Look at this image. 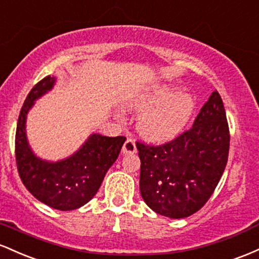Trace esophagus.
I'll list each match as a JSON object with an SVG mask.
<instances>
[{"label": "esophagus", "mask_w": 259, "mask_h": 259, "mask_svg": "<svg viewBox=\"0 0 259 259\" xmlns=\"http://www.w3.org/2000/svg\"><path fill=\"white\" fill-rule=\"evenodd\" d=\"M122 152H123V154H133L137 152V147H136L135 141L131 138H127L123 147H122Z\"/></svg>", "instance_id": "esophagus-1"}]
</instances>
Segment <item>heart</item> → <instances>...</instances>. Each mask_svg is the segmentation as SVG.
<instances>
[{
	"mask_svg": "<svg viewBox=\"0 0 259 259\" xmlns=\"http://www.w3.org/2000/svg\"><path fill=\"white\" fill-rule=\"evenodd\" d=\"M179 87L159 83L136 99L132 107L143 111L138 118V131L152 142H167L186 128L196 103L192 95L179 93Z\"/></svg>",
	"mask_w": 259,
	"mask_h": 259,
	"instance_id": "b5f03b06",
	"label": "heart"
}]
</instances>
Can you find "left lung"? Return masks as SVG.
Masks as SVG:
<instances>
[{
    "mask_svg": "<svg viewBox=\"0 0 259 259\" xmlns=\"http://www.w3.org/2000/svg\"><path fill=\"white\" fill-rule=\"evenodd\" d=\"M230 132L222 97L211 93L193 126L161 145L137 142L139 190L160 215L181 219L198 211L222 179L229 156Z\"/></svg>",
    "mask_w": 259,
    "mask_h": 259,
    "instance_id": "8db88e82",
    "label": "left lung"
}]
</instances>
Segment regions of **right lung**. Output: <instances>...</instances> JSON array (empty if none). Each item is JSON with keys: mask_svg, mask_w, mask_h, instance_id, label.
Instances as JSON below:
<instances>
[{"mask_svg": "<svg viewBox=\"0 0 259 259\" xmlns=\"http://www.w3.org/2000/svg\"><path fill=\"white\" fill-rule=\"evenodd\" d=\"M55 80L48 75L36 83L23 104L16 131V162L23 185L37 200L59 210H73L97 194L126 137L94 133L69 158L56 162L37 158L29 147L25 121L34 101L51 91Z\"/></svg>", "mask_w": 259, "mask_h": 259, "instance_id": "add662e5", "label": "right lung"}]
</instances>
